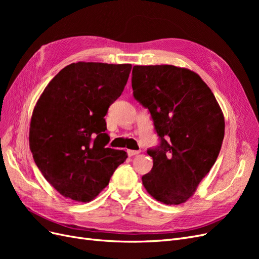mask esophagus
<instances>
[{
    "mask_svg": "<svg viewBox=\"0 0 259 259\" xmlns=\"http://www.w3.org/2000/svg\"><path fill=\"white\" fill-rule=\"evenodd\" d=\"M140 151H138V150H127V153H128V155L130 156H133V155H136V154H138Z\"/></svg>",
    "mask_w": 259,
    "mask_h": 259,
    "instance_id": "esophagus-1",
    "label": "esophagus"
}]
</instances>
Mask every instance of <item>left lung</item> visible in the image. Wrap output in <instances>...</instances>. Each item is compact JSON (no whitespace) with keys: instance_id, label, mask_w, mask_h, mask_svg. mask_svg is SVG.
Listing matches in <instances>:
<instances>
[{"instance_id":"1","label":"left lung","mask_w":259,"mask_h":259,"mask_svg":"<svg viewBox=\"0 0 259 259\" xmlns=\"http://www.w3.org/2000/svg\"><path fill=\"white\" fill-rule=\"evenodd\" d=\"M133 94L151 113L161 144L148 150L153 167L143 176L147 192L166 205L185 203L214 165L225 119L200 75L171 65L134 66Z\"/></svg>"}]
</instances>
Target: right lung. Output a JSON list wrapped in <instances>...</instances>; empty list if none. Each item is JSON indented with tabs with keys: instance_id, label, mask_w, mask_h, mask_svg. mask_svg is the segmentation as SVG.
Wrapping results in <instances>:
<instances>
[{
	"instance_id": "obj_1",
	"label": "right lung",
	"mask_w": 259,
	"mask_h": 259,
	"mask_svg": "<svg viewBox=\"0 0 259 259\" xmlns=\"http://www.w3.org/2000/svg\"><path fill=\"white\" fill-rule=\"evenodd\" d=\"M132 65L73 62L54 76L31 116L29 145L42 175L65 198L90 202L127 158L106 148L108 108L121 96Z\"/></svg>"
}]
</instances>
